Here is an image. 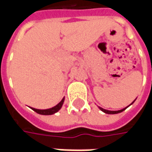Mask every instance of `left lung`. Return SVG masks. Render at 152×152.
Listing matches in <instances>:
<instances>
[{
  "instance_id": "1",
  "label": "left lung",
  "mask_w": 152,
  "mask_h": 152,
  "mask_svg": "<svg viewBox=\"0 0 152 152\" xmlns=\"http://www.w3.org/2000/svg\"><path fill=\"white\" fill-rule=\"evenodd\" d=\"M134 101L132 102V103H134ZM132 103H131V104H132ZM127 107L124 108V109H122V110H119V111H108V110H106V109H103V108H102V107H99V108H100V109L102 110V112H104L105 113H107V114H116V113H122V112H123V111H124V110H125V109Z\"/></svg>"
}]
</instances>
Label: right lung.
Returning a JSON list of instances; mask_svg holds the SVG:
<instances>
[{
    "label": "right lung",
    "mask_w": 152,
    "mask_h": 152,
    "mask_svg": "<svg viewBox=\"0 0 152 152\" xmlns=\"http://www.w3.org/2000/svg\"><path fill=\"white\" fill-rule=\"evenodd\" d=\"M63 102H64V98H62V100L56 106H55V107H53L51 108H49V109H45V110H39V109H35V108H32V109L35 113H37L39 114H41V115H51V114L56 113V112H58L61 109Z\"/></svg>",
    "instance_id": "1"
}]
</instances>
